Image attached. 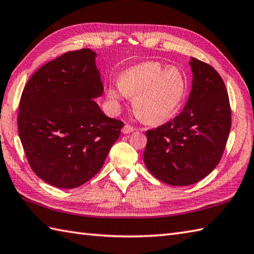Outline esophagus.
I'll use <instances>...</instances> for the list:
<instances>
[{
    "mask_svg": "<svg viewBox=\"0 0 254 254\" xmlns=\"http://www.w3.org/2000/svg\"><path fill=\"white\" fill-rule=\"evenodd\" d=\"M134 130H135V128H134L133 127L128 126V124H126V126H124V127H123V128H122V133H124V134H128V133H132V132H134Z\"/></svg>",
    "mask_w": 254,
    "mask_h": 254,
    "instance_id": "34e87169",
    "label": "esophagus"
}]
</instances>
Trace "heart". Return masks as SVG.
I'll use <instances>...</instances> for the list:
<instances>
[{"instance_id": "obj_1", "label": "heart", "mask_w": 254, "mask_h": 254, "mask_svg": "<svg viewBox=\"0 0 254 254\" xmlns=\"http://www.w3.org/2000/svg\"><path fill=\"white\" fill-rule=\"evenodd\" d=\"M186 91L187 79L179 67L148 61L124 71L107 95L115 110L120 109L127 97H134L137 116L145 122L158 124L174 115Z\"/></svg>"}]
</instances>
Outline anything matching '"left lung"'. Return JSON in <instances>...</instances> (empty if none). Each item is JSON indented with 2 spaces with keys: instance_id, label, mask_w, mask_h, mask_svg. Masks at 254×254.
Returning <instances> with one entry per match:
<instances>
[{
  "instance_id": "1",
  "label": "left lung",
  "mask_w": 254,
  "mask_h": 254,
  "mask_svg": "<svg viewBox=\"0 0 254 254\" xmlns=\"http://www.w3.org/2000/svg\"><path fill=\"white\" fill-rule=\"evenodd\" d=\"M192 88L185 109L171 121L146 131L144 163L167 185L196 183L222 158L231 127L229 98L215 69L191 58Z\"/></svg>"
}]
</instances>
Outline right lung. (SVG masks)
I'll return each instance as SVG.
<instances>
[{"mask_svg":"<svg viewBox=\"0 0 254 254\" xmlns=\"http://www.w3.org/2000/svg\"><path fill=\"white\" fill-rule=\"evenodd\" d=\"M96 57L90 49L64 53L38 69L21 94V145L32 171L53 187L90 180L123 127L94 100L104 93Z\"/></svg>","mask_w":254,"mask_h":254,"instance_id":"1","label":"right lung"}]
</instances>
